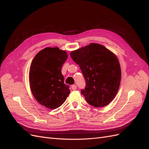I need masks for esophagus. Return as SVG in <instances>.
Here are the masks:
<instances>
[{"instance_id": "obj_1", "label": "esophagus", "mask_w": 149, "mask_h": 149, "mask_svg": "<svg viewBox=\"0 0 149 149\" xmlns=\"http://www.w3.org/2000/svg\"><path fill=\"white\" fill-rule=\"evenodd\" d=\"M71 89L73 90H76V86L75 84H73L71 86Z\"/></svg>"}]
</instances>
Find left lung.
I'll return each mask as SVG.
<instances>
[{
  "mask_svg": "<svg viewBox=\"0 0 149 149\" xmlns=\"http://www.w3.org/2000/svg\"><path fill=\"white\" fill-rule=\"evenodd\" d=\"M70 56L78 64L86 81L81 93L94 107L106 106L118 91L121 70L118 58L102 45H89L71 52Z\"/></svg>",
  "mask_w": 149,
  "mask_h": 149,
  "instance_id": "left-lung-1",
  "label": "left lung"
}]
</instances>
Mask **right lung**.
Wrapping results in <instances>:
<instances>
[{"instance_id": "add662e5", "label": "right lung", "mask_w": 149, "mask_h": 149, "mask_svg": "<svg viewBox=\"0 0 149 149\" xmlns=\"http://www.w3.org/2000/svg\"><path fill=\"white\" fill-rule=\"evenodd\" d=\"M67 58L65 51L58 47H47L39 52L31 62L29 72L31 93L40 104L49 109L59 107L70 93L61 74Z\"/></svg>"}]
</instances>
